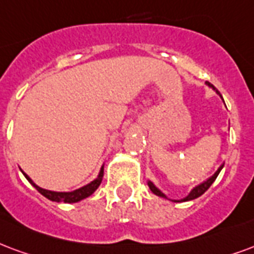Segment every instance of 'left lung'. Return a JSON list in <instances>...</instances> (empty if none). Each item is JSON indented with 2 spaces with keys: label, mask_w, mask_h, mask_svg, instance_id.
<instances>
[{
  "label": "left lung",
  "mask_w": 254,
  "mask_h": 254,
  "mask_svg": "<svg viewBox=\"0 0 254 254\" xmlns=\"http://www.w3.org/2000/svg\"><path fill=\"white\" fill-rule=\"evenodd\" d=\"M207 84H208V86H210V87H213V89H214L213 84H211V83H207ZM217 93H218V91H217ZM218 94H219V93H218ZM222 167H223V165H221V167L218 168L217 172H215V174H214L213 176H211V178H208V179L206 180V182H203L202 185L196 186V187H195V189L192 190V191H191V192H190V194L187 195V196H186L185 199H182V200H183V202H187V200H192V199L198 198V196H200V195H202V194H204V192H206V191H207V190L210 189V186L213 185L214 180L217 179L218 174L221 172V170H222ZM148 186H149V189H151V191H152V192H153V194H156V195H157V196H163V198H165V195L163 194V192H161L160 190L156 189L152 182H148ZM174 202H179V200H174Z\"/></svg>",
  "instance_id": "obj_1"
}]
</instances>
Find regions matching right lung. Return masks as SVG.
Returning a JSON list of instances; mask_svg holds the SVG:
<instances>
[{
	"label": "right lung",
	"instance_id": "add662e5",
	"mask_svg": "<svg viewBox=\"0 0 254 254\" xmlns=\"http://www.w3.org/2000/svg\"><path fill=\"white\" fill-rule=\"evenodd\" d=\"M24 176H25V178L28 179V182H29V183H31V185L33 186V187H35V189H36L41 195H44L47 199L54 200V202L74 203V202H79V200H82V199L90 196V195L93 194L95 190L98 189L99 185H101V182H102V178H103V167H102V170H101V172H99L98 178H97V179L93 180L91 183H89L87 186H84V187H82V189L75 190V191H72V192H55V191H48V190L41 189V187H39V186L35 185L28 175L24 174Z\"/></svg>",
	"mask_w": 254,
	"mask_h": 254
}]
</instances>
